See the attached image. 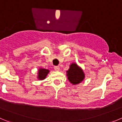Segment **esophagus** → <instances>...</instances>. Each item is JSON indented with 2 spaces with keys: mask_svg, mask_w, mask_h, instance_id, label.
<instances>
[{
  "mask_svg": "<svg viewBox=\"0 0 122 122\" xmlns=\"http://www.w3.org/2000/svg\"><path fill=\"white\" fill-rule=\"evenodd\" d=\"M54 70H55V71H60V68L59 66H55V67H54Z\"/></svg>",
  "mask_w": 122,
  "mask_h": 122,
  "instance_id": "34e87169",
  "label": "esophagus"
}]
</instances>
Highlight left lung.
<instances>
[{
    "label": "left lung",
    "instance_id": "1",
    "mask_svg": "<svg viewBox=\"0 0 122 122\" xmlns=\"http://www.w3.org/2000/svg\"><path fill=\"white\" fill-rule=\"evenodd\" d=\"M67 76L70 82L73 85L81 83L85 77L83 70L76 63L73 62L67 71Z\"/></svg>",
    "mask_w": 122,
    "mask_h": 122
}]
</instances>
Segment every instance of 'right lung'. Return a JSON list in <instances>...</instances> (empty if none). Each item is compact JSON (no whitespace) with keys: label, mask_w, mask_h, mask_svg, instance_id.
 <instances>
[{"label":"right lung","mask_w":122,"mask_h":122,"mask_svg":"<svg viewBox=\"0 0 122 122\" xmlns=\"http://www.w3.org/2000/svg\"><path fill=\"white\" fill-rule=\"evenodd\" d=\"M50 71L49 70L45 69V68H39L38 72H37V78L38 79V80H44L46 79L47 75L48 74V73H49Z\"/></svg>","instance_id":"1"}]
</instances>
